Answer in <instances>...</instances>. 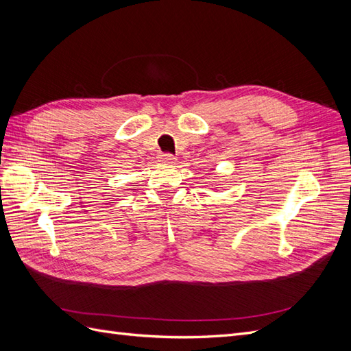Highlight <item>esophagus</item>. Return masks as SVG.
<instances>
[{
	"label": "esophagus",
	"mask_w": 351,
	"mask_h": 351,
	"mask_svg": "<svg viewBox=\"0 0 351 351\" xmlns=\"http://www.w3.org/2000/svg\"><path fill=\"white\" fill-rule=\"evenodd\" d=\"M174 156L173 155H169V154H164V155H161V161L162 162H165V164H173L174 162Z\"/></svg>",
	"instance_id": "obj_1"
}]
</instances>
